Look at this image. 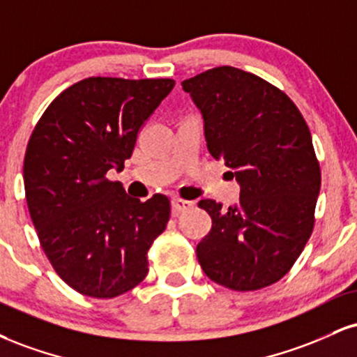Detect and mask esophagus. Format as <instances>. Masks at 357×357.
<instances>
[{
    "mask_svg": "<svg viewBox=\"0 0 357 357\" xmlns=\"http://www.w3.org/2000/svg\"><path fill=\"white\" fill-rule=\"evenodd\" d=\"M171 204H173V214H179L181 211H186V209H191L192 206H195L192 201L179 199V197H174V199L171 201Z\"/></svg>",
    "mask_w": 357,
    "mask_h": 357,
    "instance_id": "34e87169",
    "label": "esophagus"
}]
</instances>
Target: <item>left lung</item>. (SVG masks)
I'll return each mask as SVG.
<instances>
[{"label": "left lung", "instance_id": "left-lung-1", "mask_svg": "<svg viewBox=\"0 0 357 357\" xmlns=\"http://www.w3.org/2000/svg\"><path fill=\"white\" fill-rule=\"evenodd\" d=\"M181 84L203 114L209 153L241 186L227 209L197 203L213 220L197 261L233 291L271 286L289 273L314 227L321 169L307 124L284 91L238 68H213Z\"/></svg>", "mask_w": 357, "mask_h": 357}]
</instances>
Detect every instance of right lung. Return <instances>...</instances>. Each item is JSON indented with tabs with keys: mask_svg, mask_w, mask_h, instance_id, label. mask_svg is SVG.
Instances as JSON below:
<instances>
[{
	"mask_svg": "<svg viewBox=\"0 0 357 357\" xmlns=\"http://www.w3.org/2000/svg\"><path fill=\"white\" fill-rule=\"evenodd\" d=\"M173 88L169 78L93 76L56 96L34 126L23 166L29 216L53 269L79 294L116 298L148 274L169 199L128 196L106 173L123 171L137 132Z\"/></svg>",
	"mask_w": 357,
	"mask_h": 357,
	"instance_id": "add662e5",
	"label": "right lung"
}]
</instances>
